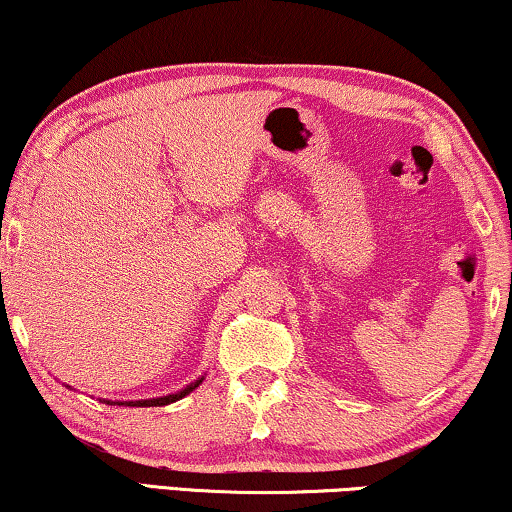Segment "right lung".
<instances>
[{
  "label": "right lung",
  "instance_id": "add662e5",
  "mask_svg": "<svg viewBox=\"0 0 512 512\" xmlns=\"http://www.w3.org/2000/svg\"><path fill=\"white\" fill-rule=\"evenodd\" d=\"M201 380H204V376L194 380V383H190L187 387H183L181 392H174V394H167V397H155V399H136V401H111V399H99L102 403H109V406H136V408H148V406H169V403H174L178 399H183L190 394L192 390H197V387L201 385ZM69 387V385H67Z\"/></svg>",
  "mask_w": 512,
  "mask_h": 512
}]
</instances>
